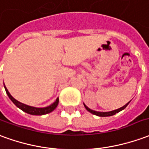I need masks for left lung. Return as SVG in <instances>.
<instances>
[{
  "label": "left lung",
  "instance_id": "1",
  "mask_svg": "<svg viewBox=\"0 0 149 149\" xmlns=\"http://www.w3.org/2000/svg\"><path fill=\"white\" fill-rule=\"evenodd\" d=\"M130 102H131V101H130ZM129 102H127V103L126 104V105H124L123 107H120V108H118L117 110H114V111H108V112H99V111H93L91 109H89L88 107H86L85 105V103H84V106H85V109L89 111V112H90L91 114H95V115H97V116H100V117H107V116H112V115H114V114H115L116 113H118L119 111H123V109H125L126 107H127V106L128 105Z\"/></svg>",
  "mask_w": 149,
  "mask_h": 149
}]
</instances>
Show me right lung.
Listing matches in <instances>:
<instances>
[{
    "mask_svg": "<svg viewBox=\"0 0 149 149\" xmlns=\"http://www.w3.org/2000/svg\"><path fill=\"white\" fill-rule=\"evenodd\" d=\"M5 85V84H4ZM5 89H6V93L7 95L9 96V97L10 98V100L13 102L14 105L16 106L17 107H18L19 109H21L22 111H23L24 112L27 113V114H32V115H42V114H48V113H51L52 111H53L58 106V103H59V98H56V102H53L52 105H50L48 107H42V108H38V107H31V106H27L26 104H23L18 102L17 100H16L15 98H13V97L11 96V94L9 93V92L8 91V89H6V85H5Z\"/></svg>",
    "mask_w": 149,
    "mask_h": 149,
    "instance_id": "obj_1",
    "label": "right lung"
}]
</instances>
